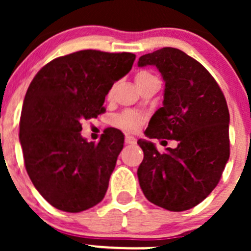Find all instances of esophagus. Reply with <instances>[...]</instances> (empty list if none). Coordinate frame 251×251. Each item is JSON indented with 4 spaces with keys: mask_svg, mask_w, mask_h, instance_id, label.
<instances>
[{
    "mask_svg": "<svg viewBox=\"0 0 251 251\" xmlns=\"http://www.w3.org/2000/svg\"><path fill=\"white\" fill-rule=\"evenodd\" d=\"M136 138L135 137H132V136H128V135H126L125 136V143L126 144H136Z\"/></svg>",
    "mask_w": 251,
    "mask_h": 251,
    "instance_id": "1",
    "label": "esophagus"
}]
</instances>
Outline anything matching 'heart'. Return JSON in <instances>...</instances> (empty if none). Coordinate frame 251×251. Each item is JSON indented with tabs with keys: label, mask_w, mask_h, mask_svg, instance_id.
<instances>
[{
	"label": "heart",
	"mask_w": 251,
	"mask_h": 251,
	"mask_svg": "<svg viewBox=\"0 0 251 251\" xmlns=\"http://www.w3.org/2000/svg\"><path fill=\"white\" fill-rule=\"evenodd\" d=\"M148 76H151V75L148 74V73H146V72H141L136 75L135 80H136V82H138V81L142 80V78L148 77ZM111 92H113V91H110L109 96L111 95ZM114 123H115V125L118 126V127L123 128V130L130 131V132H135V131H137L138 128L141 127L142 123H143V118L136 113L126 111V113H123V114H120V115L115 116V119H114Z\"/></svg>",
	"instance_id": "obj_1"
}]
</instances>
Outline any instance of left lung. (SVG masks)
<instances>
[{
    "instance_id": "left-lung-1",
    "label": "left lung",
    "mask_w": 251,
    "mask_h": 251,
    "mask_svg": "<svg viewBox=\"0 0 251 251\" xmlns=\"http://www.w3.org/2000/svg\"><path fill=\"white\" fill-rule=\"evenodd\" d=\"M165 81L163 107L151 116L147 137L178 142L160 153L138 140L144 158L137 170L144 197L170 211H184L217 186L229 158V113L221 88L209 72L182 50L164 47L140 57Z\"/></svg>"
}]
</instances>
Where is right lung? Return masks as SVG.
<instances>
[{"label": "right lung", "mask_w": 251, "mask_h": 251, "mask_svg": "<svg viewBox=\"0 0 251 251\" xmlns=\"http://www.w3.org/2000/svg\"><path fill=\"white\" fill-rule=\"evenodd\" d=\"M135 58L128 52L78 50L50 60L32 78L19 141L32 184L55 209L80 212L104 198L124 135L110 127L98 143L87 142L81 123L104 113L105 96Z\"/></svg>", "instance_id": "obj_1"}]
</instances>
